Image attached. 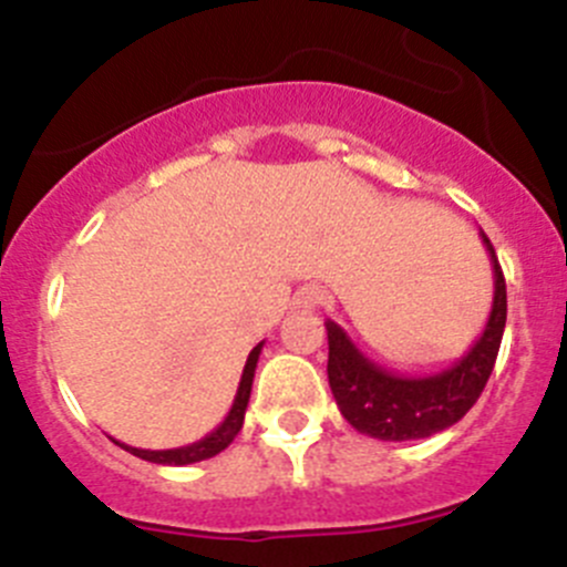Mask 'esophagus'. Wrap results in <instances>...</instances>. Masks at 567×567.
Here are the masks:
<instances>
[{
	"instance_id": "1",
	"label": "esophagus",
	"mask_w": 567,
	"mask_h": 567,
	"mask_svg": "<svg viewBox=\"0 0 567 567\" xmlns=\"http://www.w3.org/2000/svg\"><path fill=\"white\" fill-rule=\"evenodd\" d=\"M324 300V291L319 289V286H302L300 291H297V306L300 308H319Z\"/></svg>"
}]
</instances>
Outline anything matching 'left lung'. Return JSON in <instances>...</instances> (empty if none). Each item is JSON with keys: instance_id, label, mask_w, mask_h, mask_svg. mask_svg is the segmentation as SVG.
Here are the masks:
<instances>
[{"instance_id": "obj_1", "label": "left lung", "mask_w": 567, "mask_h": 567, "mask_svg": "<svg viewBox=\"0 0 567 567\" xmlns=\"http://www.w3.org/2000/svg\"><path fill=\"white\" fill-rule=\"evenodd\" d=\"M482 245L493 267V306L485 330L461 361L444 372L396 374L363 355L344 328L328 319V383L341 416L369 439L419 441L461 422L480 400L496 363L507 322V286L485 231Z\"/></svg>"}]
</instances>
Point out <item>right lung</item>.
<instances>
[{"instance_id": "obj_1", "label": "right lung", "mask_w": 567, "mask_h": 567, "mask_svg": "<svg viewBox=\"0 0 567 567\" xmlns=\"http://www.w3.org/2000/svg\"><path fill=\"white\" fill-rule=\"evenodd\" d=\"M261 347H265V341H259V344L250 350L248 361H245V369H243V378H239L237 396H234V402H231V411L226 413V419H223V422L217 424L209 435H204V439L195 441V444L176 446V450H137V446L121 444V441H115V444L121 446V450H126L128 455L140 457V461L159 463V466H189V463H200V461H209V457L220 455V452L226 450L234 439H237L239 430H243L245 411H248L250 389H254V374H256V363H259V355H261Z\"/></svg>"}]
</instances>
